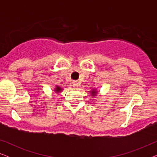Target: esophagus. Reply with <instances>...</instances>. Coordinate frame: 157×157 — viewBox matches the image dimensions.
Segmentation results:
<instances>
[{"instance_id":"1","label":"esophagus","mask_w":157,"mask_h":157,"mask_svg":"<svg viewBox=\"0 0 157 157\" xmlns=\"http://www.w3.org/2000/svg\"><path fill=\"white\" fill-rule=\"evenodd\" d=\"M73 86L75 88H78L79 86V83L77 81H74L73 82Z\"/></svg>"}]
</instances>
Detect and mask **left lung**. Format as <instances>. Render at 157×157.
<instances>
[{
    "instance_id": "8db88e82",
    "label": "left lung",
    "mask_w": 157,
    "mask_h": 157,
    "mask_svg": "<svg viewBox=\"0 0 157 157\" xmlns=\"http://www.w3.org/2000/svg\"><path fill=\"white\" fill-rule=\"evenodd\" d=\"M98 93V91H97V89H96V88H95V89H94H94H92L91 91H90L91 96H93V97H94V96H96V95H97Z\"/></svg>"
}]
</instances>
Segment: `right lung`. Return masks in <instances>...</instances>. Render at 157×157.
<instances>
[{"mask_svg": "<svg viewBox=\"0 0 157 157\" xmlns=\"http://www.w3.org/2000/svg\"><path fill=\"white\" fill-rule=\"evenodd\" d=\"M62 90H63V88H61V86H59L57 85L54 88V90H53V91H54V92H56V94H59V93H61Z\"/></svg>", "mask_w": 157, "mask_h": 157, "instance_id": "right-lung-1", "label": "right lung"}]
</instances>
